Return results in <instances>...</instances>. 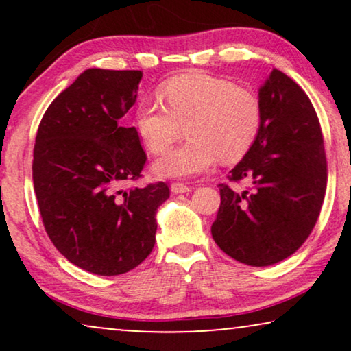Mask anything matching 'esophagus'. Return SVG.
<instances>
[{
  "mask_svg": "<svg viewBox=\"0 0 351 351\" xmlns=\"http://www.w3.org/2000/svg\"><path fill=\"white\" fill-rule=\"evenodd\" d=\"M171 191H172V193H176V195L189 193L190 186L186 185V184H182V182H174V184L171 185Z\"/></svg>",
  "mask_w": 351,
  "mask_h": 351,
  "instance_id": "esophagus-1",
  "label": "esophagus"
}]
</instances>
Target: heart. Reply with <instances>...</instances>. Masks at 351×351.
I'll use <instances>...</instances> for the list:
<instances>
[{
  "label": "heart",
  "mask_w": 351,
  "mask_h": 351,
  "mask_svg": "<svg viewBox=\"0 0 351 351\" xmlns=\"http://www.w3.org/2000/svg\"><path fill=\"white\" fill-rule=\"evenodd\" d=\"M166 103L150 97L138 104L134 126L148 150L165 152L185 125L189 141L155 162L156 174L189 177L209 171L217 158L237 162L251 150L262 128L261 100L230 80L186 73L162 86Z\"/></svg>",
  "instance_id": "obj_1"
}]
</instances>
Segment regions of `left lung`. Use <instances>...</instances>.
<instances>
[{"label": "left lung", "mask_w": 351, "mask_h": 351, "mask_svg": "<svg viewBox=\"0 0 351 351\" xmlns=\"http://www.w3.org/2000/svg\"><path fill=\"white\" fill-rule=\"evenodd\" d=\"M261 132L230 171L238 191L220 184V208L210 233L234 261L267 267L285 261L310 237L323 206L328 162L319 119L304 89L273 70L258 89Z\"/></svg>", "instance_id": "left-lung-1"}]
</instances>
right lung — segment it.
<instances>
[{"instance_id": "add662e5", "label": "right lung", "mask_w": 351, "mask_h": 351, "mask_svg": "<svg viewBox=\"0 0 351 351\" xmlns=\"http://www.w3.org/2000/svg\"><path fill=\"white\" fill-rule=\"evenodd\" d=\"M141 70L89 69L57 95L36 132L33 185L47 237L76 267L126 273L155 246L165 182L123 191L142 177L147 155L126 113Z\"/></svg>"}]
</instances>
